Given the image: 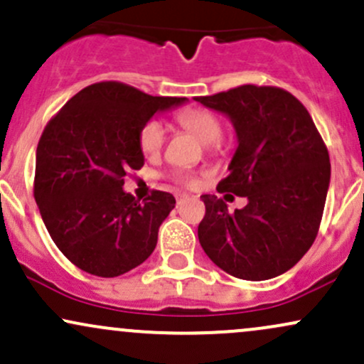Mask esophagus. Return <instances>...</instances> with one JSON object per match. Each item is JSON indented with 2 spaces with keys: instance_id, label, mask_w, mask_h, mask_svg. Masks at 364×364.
Instances as JSON below:
<instances>
[{
  "instance_id": "34e87169",
  "label": "esophagus",
  "mask_w": 364,
  "mask_h": 364,
  "mask_svg": "<svg viewBox=\"0 0 364 364\" xmlns=\"http://www.w3.org/2000/svg\"><path fill=\"white\" fill-rule=\"evenodd\" d=\"M187 198H189V196H186V194H177V196H175V200H177V204H182L183 200H186Z\"/></svg>"
}]
</instances>
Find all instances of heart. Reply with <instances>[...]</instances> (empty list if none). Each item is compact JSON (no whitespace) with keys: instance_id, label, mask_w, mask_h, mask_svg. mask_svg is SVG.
I'll list each match as a JSON object with an SVG mask.
<instances>
[{"instance_id":"b5f03b06","label":"heart","mask_w":364,"mask_h":364,"mask_svg":"<svg viewBox=\"0 0 364 364\" xmlns=\"http://www.w3.org/2000/svg\"><path fill=\"white\" fill-rule=\"evenodd\" d=\"M177 121L181 126L194 132L203 143L208 144L209 151L218 153L221 151L223 144H221V134H223V122L211 110L203 109V107H189L183 109L177 114ZM165 124L160 119H149L143 124L139 129V148L144 155L155 156L161 151L165 144ZM175 181L186 187L198 186V178L191 173H177Z\"/></svg>"}]
</instances>
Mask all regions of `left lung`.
Listing matches in <instances>:
<instances>
[{
    "instance_id": "8db88e82",
    "label": "left lung",
    "mask_w": 364,
    "mask_h": 364,
    "mask_svg": "<svg viewBox=\"0 0 364 364\" xmlns=\"http://www.w3.org/2000/svg\"><path fill=\"white\" fill-rule=\"evenodd\" d=\"M232 119L238 148L220 194L247 198L228 213L216 196H200L206 215L198 226L203 250L238 279H271L289 271L317 237L326 206L331 160L305 105L286 90L240 85L196 97Z\"/></svg>"
}]
</instances>
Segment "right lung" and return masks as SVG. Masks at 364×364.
Returning <instances> with one entry per match:
<instances>
[{"label":"right lung","instance_id":"right-lung-1","mask_svg":"<svg viewBox=\"0 0 364 364\" xmlns=\"http://www.w3.org/2000/svg\"><path fill=\"white\" fill-rule=\"evenodd\" d=\"M186 97H153L121 81L83 88L50 117L37 144L33 198L64 257L88 274L121 276L155 250L175 208L153 191L143 203L122 191L144 164L139 129Z\"/></svg>","mask_w":364,"mask_h":364}]
</instances>
